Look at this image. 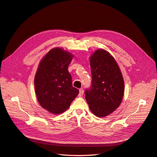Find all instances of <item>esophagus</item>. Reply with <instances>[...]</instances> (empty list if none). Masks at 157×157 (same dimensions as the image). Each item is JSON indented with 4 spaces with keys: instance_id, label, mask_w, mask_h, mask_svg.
<instances>
[{
    "instance_id": "1",
    "label": "esophagus",
    "mask_w": 157,
    "mask_h": 157,
    "mask_svg": "<svg viewBox=\"0 0 157 157\" xmlns=\"http://www.w3.org/2000/svg\"><path fill=\"white\" fill-rule=\"evenodd\" d=\"M83 94H84V90H83L82 88H80V89L79 90L78 96H83Z\"/></svg>"
}]
</instances>
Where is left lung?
<instances>
[{"label": "left lung", "instance_id": "8db88e82", "mask_svg": "<svg viewBox=\"0 0 157 157\" xmlns=\"http://www.w3.org/2000/svg\"><path fill=\"white\" fill-rule=\"evenodd\" d=\"M92 84L85 98L92 113L103 117L116 110L124 96V82L115 58L106 50L94 52L90 58Z\"/></svg>", "mask_w": 157, "mask_h": 157}]
</instances>
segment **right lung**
<instances>
[{
    "label": "right lung",
    "instance_id": "1",
    "mask_svg": "<svg viewBox=\"0 0 157 157\" xmlns=\"http://www.w3.org/2000/svg\"><path fill=\"white\" fill-rule=\"evenodd\" d=\"M72 58V54L63 49H52L40 61L35 75L37 100L46 110L55 115L67 110L79 93L73 86L68 71Z\"/></svg>",
    "mask_w": 157,
    "mask_h": 157
}]
</instances>
